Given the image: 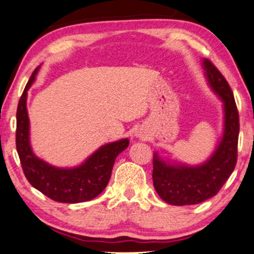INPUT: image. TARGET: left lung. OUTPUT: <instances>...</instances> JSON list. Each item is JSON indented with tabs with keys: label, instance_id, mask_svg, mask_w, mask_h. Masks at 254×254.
<instances>
[{
	"label": "left lung",
	"instance_id": "obj_1",
	"mask_svg": "<svg viewBox=\"0 0 254 254\" xmlns=\"http://www.w3.org/2000/svg\"><path fill=\"white\" fill-rule=\"evenodd\" d=\"M202 64L209 86L223 101V137L212 156L199 166L171 164L155 153L153 184L160 198L174 206L195 205L216 195L237 162L239 115L234 93L223 74L210 61L203 60Z\"/></svg>",
	"mask_w": 254,
	"mask_h": 254
}]
</instances>
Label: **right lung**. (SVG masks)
Segmentation results:
<instances>
[{"label": "right lung", "instance_id": "right-lung-1", "mask_svg": "<svg viewBox=\"0 0 254 254\" xmlns=\"http://www.w3.org/2000/svg\"><path fill=\"white\" fill-rule=\"evenodd\" d=\"M38 71L39 66L25 86L17 108L16 147L24 175L32 187L55 201L65 203L88 201L105 190L112 176L115 159L127 147L128 139L103 145L83 164L74 168H57L35 156L30 145L26 98Z\"/></svg>", "mask_w": 254, "mask_h": 254}]
</instances>
